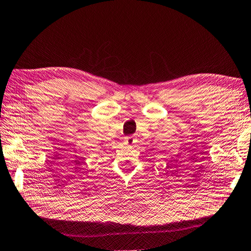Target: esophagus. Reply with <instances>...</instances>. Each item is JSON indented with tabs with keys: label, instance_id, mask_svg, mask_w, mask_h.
Wrapping results in <instances>:
<instances>
[{
	"label": "esophagus",
	"instance_id": "34e87169",
	"mask_svg": "<svg viewBox=\"0 0 251 251\" xmlns=\"http://www.w3.org/2000/svg\"><path fill=\"white\" fill-rule=\"evenodd\" d=\"M133 142H135V139H133L132 137H128L126 138V144L127 145H133Z\"/></svg>",
	"mask_w": 251,
	"mask_h": 251
}]
</instances>
